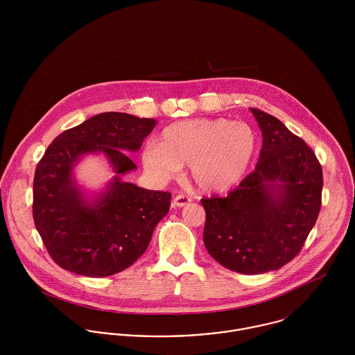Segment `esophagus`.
<instances>
[{
    "label": "esophagus",
    "mask_w": 355,
    "mask_h": 355,
    "mask_svg": "<svg viewBox=\"0 0 355 355\" xmlns=\"http://www.w3.org/2000/svg\"><path fill=\"white\" fill-rule=\"evenodd\" d=\"M191 202V200L189 198V197H186V196H183V194H179V196H176L175 198H173V206H176V207H182V206H186L187 203Z\"/></svg>",
    "instance_id": "esophagus-1"
}]
</instances>
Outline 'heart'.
<instances>
[{
  "label": "heart",
  "instance_id": "heart-1",
  "mask_svg": "<svg viewBox=\"0 0 355 355\" xmlns=\"http://www.w3.org/2000/svg\"><path fill=\"white\" fill-rule=\"evenodd\" d=\"M255 145V134L243 121L191 119L165 127L158 142H148L142 162L161 179L189 165L190 180L200 191L224 193L245 175Z\"/></svg>",
  "mask_w": 355,
  "mask_h": 355
}]
</instances>
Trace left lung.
I'll list each match as a JSON object with an SVG mask.
<instances>
[{"label": "left lung", "mask_w": 355, "mask_h": 355, "mask_svg": "<svg viewBox=\"0 0 355 355\" xmlns=\"http://www.w3.org/2000/svg\"><path fill=\"white\" fill-rule=\"evenodd\" d=\"M262 132L252 173L224 198L201 200L203 243L230 270H276L301 252L321 207L322 169L304 139L279 119L250 107Z\"/></svg>", "instance_id": "obj_1"}]
</instances>
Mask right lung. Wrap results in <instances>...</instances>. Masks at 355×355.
<instances>
[{"label":"right lung","mask_w":355,"mask_h":355,"mask_svg":"<svg viewBox=\"0 0 355 355\" xmlns=\"http://www.w3.org/2000/svg\"><path fill=\"white\" fill-rule=\"evenodd\" d=\"M154 119L105 112L60 134L37 165L33 217L51 259L65 270L103 277L131 266L146 252L153 231L168 213L171 194L121 182L137 169L127 152L141 149ZM103 152L116 176L90 203L71 169L85 153Z\"/></svg>","instance_id":"1"}]
</instances>
